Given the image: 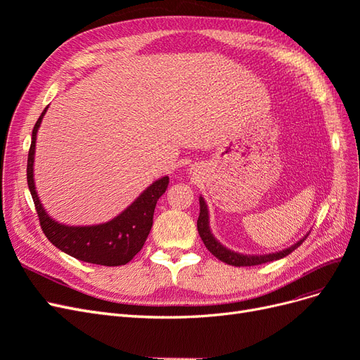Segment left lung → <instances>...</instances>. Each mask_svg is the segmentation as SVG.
<instances>
[{"instance_id": "left-lung-1", "label": "left lung", "mask_w": 360, "mask_h": 360, "mask_svg": "<svg viewBox=\"0 0 360 360\" xmlns=\"http://www.w3.org/2000/svg\"><path fill=\"white\" fill-rule=\"evenodd\" d=\"M197 226H198V233L201 240L204 242L205 248L210 250V252L217 258L224 261V263L234 266V267H245V266H258V264H264V263H270V261L275 259H281L287 257L288 254H291L294 249H297L303 242L304 238H302L300 242H297L296 245H292L291 248L281 250V252L276 254H269V255H242L233 252V250L224 248L219 242H216V238L212 236L210 228H209V213H207V205L204 202L202 198H200V216L197 221Z\"/></svg>"}]
</instances>
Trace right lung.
<instances>
[{
    "label": "right lung",
    "instance_id": "right-lung-1",
    "mask_svg": "<svg viewBox=\"0 0 360 360\" xmlns=\"http://www.w3.org/2000/svg\"><path fill=\"white\" fill-rule=\"evenodd\" d=\"M48 106L34 124L27 163V181L32 201L36 205L39 222L48 240L68 255L101 266H123L129 263L141 249L153 225V213L158 200L165 193L169 179L163 177L148 186L127 209L112 221L91 226H69L58 224L43 209L32 179L36 135Z\"/></svg>",
    "mask_w": 360,
    "mask_h": 360
}]
</instances>
